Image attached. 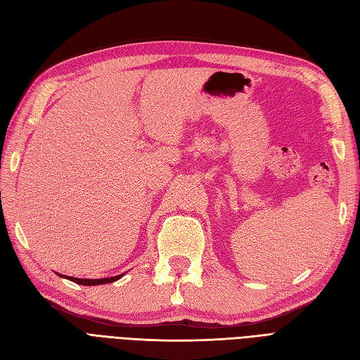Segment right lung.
I'll use <instances>...</instances> for the list:
<instances>
[{"label":"right lung","instance_id":"1","mask_svg":"<svg viewBox=\"0 0 360 360\" xmlns=\"http://www.w3.org/2000/svg\"><path fill=\"white\" fill-rule=\"evenodd\" d=\"M57 275L61 276V278H66V279L75 282V284H79V285H102V284H111V282L118 281L124 274L117 275V276H111V278H101V279H82V278L66 276V275H61V274H57Z\"/></svg>","mask_w":360,"mask_h":360}]
</instances>
